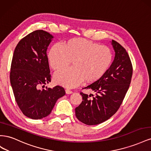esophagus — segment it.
I'll list each match as a JSON object with an SVG mask.
<instances>
[{
  "mask_svg": "<svg viewBox=\"0 0 151 151\" xmlns=\"http://www.w3.org/2000/svg\"><path fill=\"white\" fill-rule=\"evenodd\" d=\"M72 91H70V90H68V89H66L65 90V93L67 94H72Z\"/></svg>",
  "mask_w": 151,
  "mask_h": 151,
  "instance_id": "esophagus-1",
  "label": "esophagus"
}]
</instances>
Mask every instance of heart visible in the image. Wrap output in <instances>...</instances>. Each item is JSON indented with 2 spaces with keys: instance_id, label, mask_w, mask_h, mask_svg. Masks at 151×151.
Masks as SVG:
<instances>
[{
  "instance_id": "obj_1",
  "label": "heart",
  "mask_w": 151,
  "mask_h": 151,
  "mask_svg": "<svg viewBox=\"0 0 151 151\" xmlns=\"http://www.w3.org/2000/svg\"><path fill=\"white\" fill-rule=\"evenodd\" d=\"M113 55L111 50L88 40L75 38L50 50L48 60L53 70L70 64L72 68H63L54 75L55 83L67 88L79 86L85 80L94 83L104 76L110 66Z\"/></svg>"
}]
</instances>
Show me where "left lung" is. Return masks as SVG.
<instances>
[{
  "label": "left lung",
  "mask_w": 151,
  "mask_h": 151,
  "mask_svg": "<svg viewBox=\"0 0 151 151\" xmlns=\"http://www.w3.org/2000/svg\"><path fill=\"white\" fill-rule=\"evenodd\" d=\"M111 43L115 52L111 65L101 78L83 88L91 89L95 94L81 93L83 101L75 109L77 119L88 125L99 124L111 117L130 84L133 68L129 55L115 40Z\"/></svg>",
  "instance_id": "left-lung-1"
}]
</instances>
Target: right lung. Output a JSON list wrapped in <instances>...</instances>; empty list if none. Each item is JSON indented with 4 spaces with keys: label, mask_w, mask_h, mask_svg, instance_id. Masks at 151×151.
I'll use <instances>...</instances> for the list:
<instances>
[{
    "label": "right lung",
    "mask_w": 151,
    "mask_h": 151,
    "mask_svg": "<svg viewBox=\"0 0 151 151\" xmlns=\"http://www.w3.org/2000/svg\"><path fill=\"white\" fill-rule=\"evenodd\" d=\"M53 38L47 31L36 30L21 39L14 52L11 87L18 106L31 119L47 116L57 99L65 94L58 86L40 89L51 81L47 50Z\"/></svg>",
    "instance_id": "obj_1"
}]
</instances>
